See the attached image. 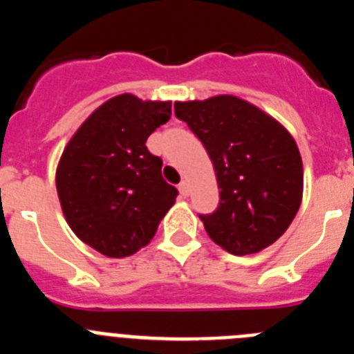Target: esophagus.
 <instances>
[{
    "label": "esophagus",
    "instance_id": "obj_1",
    "mask_svg": "<svg viewBox=\"0 0 354 354\" xmlns=\"http://www.w3.org/2000/svg\"><path fill=\"white\" fill-rule=\"evenodd\" d=\"M179 193H180V196H184V198L189 195V186H187L186 180H183V183L179 184Z\"/></svg>",
    "mask_w": 354,
    "mask_h": 354
}]
</instances>
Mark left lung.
I'll return each mask as SVG.
<instances>
[{"label":"left lung","mask_w":354,"mask_h":354,"mask_svg":"<svg viewBox=\"0 0 354 354\" xmlns=\"http://www.w3.org/2000/svg\"><path fill=\"white\" fill-rule=\"evenodd\" d=\"M175 115L207 150L220 205L200 214L209 237L234 255L273 245L301 205L303 162L289 131L234 95L175 102Z\"/></svg>","instance_id":"obj_1"}]
</instances>
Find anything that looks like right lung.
I'll use <instances>...</instances> for the list:
<instances>
[{
  "instance_id": "obj_1",
  "label": "right lung",
  "mask_w": 354,
  "mask_h": 354,
  "mask_svg": "<svg viewBox=\"0 0 354 354\" xmlns=\"http://www.w3.org/2000/svg\"><path fill=\"white\" fill-rule=\"evenodd\" d=\"M171 117V102L122 93L81 124L56 168V192L72 232L106 257L138 252L179 192L162 179L147 138Z\"/></svg>"
}]
</instances>
